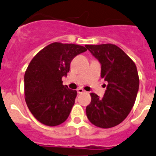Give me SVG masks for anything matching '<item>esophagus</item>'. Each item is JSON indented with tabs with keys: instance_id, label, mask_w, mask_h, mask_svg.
I'll return each instance as SVG.
<instances>
[{
	"instance_id": "obj_1",
	"label": "esophagus",
	"mask_w": 156,
	"mask_h": 156,
	"mask_svg": "<svg viewBox=\"0 0 156 156\" xmlns=\"http://www.w3.org/2000/svg\"><path fill=\"white\" fill-rule=\"evenodd\" d=\"M77 92H78V93H82L85 92V90H84L82 88H78V89H77Z\"/></svg>"
}]
</instances>
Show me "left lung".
Instances as JSON below:
<instances>
[{
	"mask_svg": "<svg viewBox=\"0 0 156 156\" xmlns=\"http://www.w3.org/2000/svg\"><path fill=\"white\" fill-rule=\"evenodd\" d=\"M86 47L101 63V77L108 82L102 99L90 93L91 102L86 107V115L96 126L112 128L120 124L134 105L139 89L136 67L115 44H86Z\"/></svg>",
	"mask_w": 156,
	"mask_h": 156,
	"instance_id": "left-lung-1",
	"label": "left lung"
}]
</instances>
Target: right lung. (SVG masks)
Returning <instances> with one entry per match:
<instances>
[{
    "instance_id": "right-lung-1",
    "label": "right lung",
    "mask_w": 156,
    "mask_h": 156,
    "mask_svg": "<svg viewBox=\"0 0 156 156\" xmlns=\"http://www.w3.org/2000/svg\"><path fill=\"white\" fill-rule=\"evenodd\" d=\"M86 47L53 42L35 55L24 75L25 101L34 117L44 125L55 126L68 118L77 97L76 90L63 86L70 62Z\"/></svg>"
}]
</instances>
